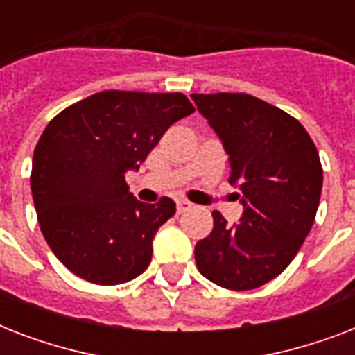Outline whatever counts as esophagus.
I'll list each match as a JSON object with an SVG mask.
<instances>
[{"label":"esophagus","mask_w":355,"mask_h":355,"mask_svg":"<svg viewBox=\"0 0 355 355\" xmlns=\"http://www.w3.org/2000/svg\"><path fill=\"white\" fill-rule=\"evenodd\" d=\"M189 208H193V205H191L189 200H184V199L177 200V211H178V214H182V211H188Z\"/></svg>","instance_id":"obj_1"}]
</instances>
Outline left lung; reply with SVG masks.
Wrapping results in <instances>:
<instances>
[{"instance_id":"1","label":"left lung","mask_w":355,"mask_h":355,"mask_svg":"<svg viewBox=\"0 0 355 355\" xmlns=\"http://www.w3.org/2000/svg\"><path fill=\"white\" fill-rule=\"evenodd\" d=\"M191 99L221 139L228 182L241 189L236 225L214 211V230L195 245L200 275L247 291L280 275L313 227L322 166L313 139L295 118L248 94H193Z\"/></svg>"}]
</instances>
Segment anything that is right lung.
Returning a JSON list of instances; mask_svg holds the SVG:
<instances>
[{"label": "right lung", "instance_id": "right-lung-1", "mask_svg": "<svg viewBox=\"0 0 355 355\" xmlns=\"http://www.w3.org/2000/svg\"><path fill=\"white\" fill-rule=\"evenodd\" d=\"M182 94L107 90L53 118L33 155L31 191L40 230L73 275L118 286L144 272L175 202H139L125 182L158 139L193 114Z\"/></svg>", "mask_w": 355, "mask_h": 355}]
</instances>
